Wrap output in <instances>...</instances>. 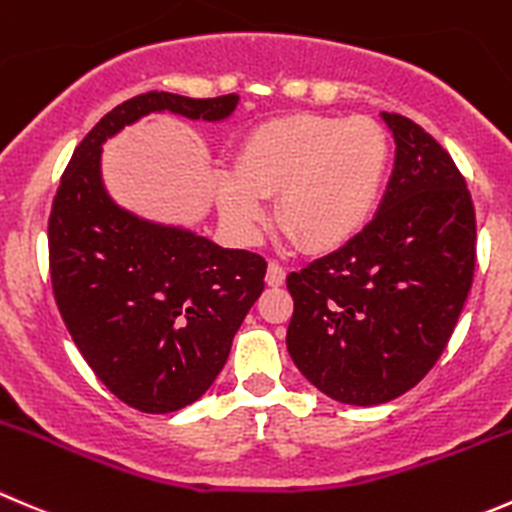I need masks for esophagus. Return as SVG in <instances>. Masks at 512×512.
<instances>
[{"label":"esophagus","mask_w":512,"mask_h":512,"mask_svg":"<svg viewBox=\"0 0 512 512\" xmlns=\"http://www.w3.org/2000/svg\"><path fill=\"white\" fill-rule=\"evenodd\" d=\"M265 280L270 287H280L282 282H285V267H282L280 262H270V265H267Z\"/></svg>","instance_id":"34e87169"}]
</instances>
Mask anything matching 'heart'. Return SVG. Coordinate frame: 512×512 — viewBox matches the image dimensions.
Segmentation results:
<instances>
[{
    "label": "heart",
    "mask_w": 512,
    "mask_h": 512,
    "mask_svg": "<svg viewBox=\"0 0 512 512\" xmlns=\"http://www.w3.org/2000/svg\"><path fill=\"white\" fill-rule=\"evenodd\" d=\"M388 140L367 117L290 114L250 132L237 172H222L217 202L252 235L277 195V220L310 250H335L367 225L388 175Z\"/></svg>",
    "instance_id": "obj_1"
}]
</instances>
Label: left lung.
Wrapping results in <instances>:
<instances>
[{"label": "left lung", "mask_w": 512, "mask_h": 512, "mask_svg": "<svg viewBox=\"0 0 512 512\" xmlns=\"http://www.w3.org/2000/svg\"><path fill=\"white\" fill-rule=\"evenodd\" d=\"M388 190L350 242L287 275V352L327 398L390 403L438 362L468 300L475 210L448 152L400 114Z\"/></svg>", "instance_id": "8db88e82"}]
</instances>
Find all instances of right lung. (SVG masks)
<instances>
[{"instance_id":"obj_1","label":"right lung","mask_w":512,"mask_h":512,"mask_svg":"<svg viewBox=\"0 0 512 512\" xmlns=\"http://www.w3.org/2000/svg\"><path fill=\"white\" fill-rule=\"evenodd\" d=\"M237 94L147 92L117 104L77 145L49 215L59 315L94 375L142 413H175L210 390L265 290V257L124 210L102 180V145L155 112L222 122Z\"/></svg>"}]
</instances>
